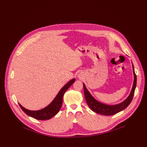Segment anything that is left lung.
I'll return each instance as SVG.
<instances>
[{
	"label": "left lung",
	"instance_id": "left-lung-1",
	"mask_svg": "<svg viewBox=\"0 0 147 147\" xmlns=\"http://www.w3.org/2000/svg\"><path fill=\"white\" fill-rule=\"evenodd\" d=\"M133 68L134 80L133 86L131 93L128 96V98L124 102H123L120 104L116 105H112V106L107 105L99 102L91 96V95L90 94V92L86 88L84 84H83L85 98L88 107L91 108L92 111L102 115L111 116V115H115L119 113V112L124 110L129 105L133 99L136 87V83H137V76L135 73L133 65Z\"/></svg>",
	"mask_w": 147,
	"mask_h": 147
}]
</instances>
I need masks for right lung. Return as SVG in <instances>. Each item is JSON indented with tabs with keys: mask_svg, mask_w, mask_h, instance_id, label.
<instances>
[{
	"mask_svg": "<svg viewBox=\"0 0 147 147\" xmlns=\"http://www.w3.org/2000/svg\"><path fill=\"white\" fill-rule=\"evenodd\" d=\"M75 79H73L70 81L68 83L63 87L58 94L56 95L54 100L49 105L48 107L45 108L44 109L39 110V111H30L28 110L24 107H23L20 103L19 105L22 109L26 113L27 115L35 118L38 120H48L55 116L60 111L63 102V96L65 92L69 89V88L74 82Z\"/></svg>",
	"mask_w": 147,
	"mask_h": 147,
	"instance_id": "add662e5",
	"label": "right lung"
}]
</instances>
